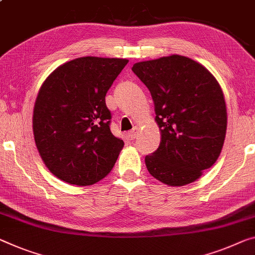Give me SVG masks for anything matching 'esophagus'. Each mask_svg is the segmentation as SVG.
I'll return each instance as SVG.
<instances>
[{
	"label": "esophagus",
	"mask_w": 255,
	"mask_h": 255,
	"mask_svg": "<svg viewBox=\"0 0 255 255\" xmlns=\"http://www.w3.org/2000/svg\"><path fill=\"white\" fill-rule=\"evenodd\" d=\"M138 133H139V128H134L132 131H130V132L128 133V136L131 140H133V139H135L136 136H138Z\"/></svg>",
	"instance_id": "34e87169"
}]
</instances>
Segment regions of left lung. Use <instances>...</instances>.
Instances as JSON below:
<instances>
[{
    "label": "left lung",
    "mask_w": 255,
    "mask_h": 255,
    "mask_svg": "<svg viewBox=\"0 0 255 255\" xmlns=\"http://www.w3.org/2000/svg\"><path fill=\"white\" fill-rule=\"evenodd\" d=\"M150 91L160 131L147 170L171 187L191 183L217 162L227 131L222 89L212 73L190 58L172 54L133 65Z\"/></svg>",
    "instance_id": "1"
}]
</instances>
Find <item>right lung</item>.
<instances>
[{
	"label": "right lung",
	"mask_w": 255,
	"mask_h": 255,
	"mask_svg": "<svg viewBox=\"0 0 255 255\" xmlns=\"http://www.w3.org/2000/svg\"><path fill=\"white\" fill-rule=\"evenodd\" d=\"M128 62L76 58L43 82L34 105V140L43 163L58 179L90 186L115 165L124 142L111 132L105 97Z\"/></svg>",
	"instance_id": "add662e5"
}]
</instances>
